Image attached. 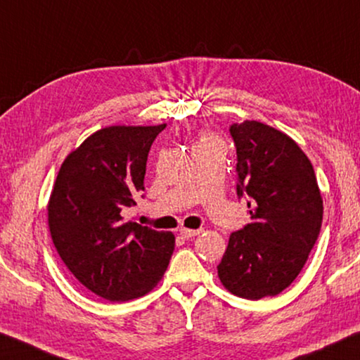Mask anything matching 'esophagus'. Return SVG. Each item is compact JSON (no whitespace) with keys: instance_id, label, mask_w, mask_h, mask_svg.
Wrapping results in <instances>:
<instances>
[{"instance_id":"obj_1","label":"esophagus","mask_w":360,"mask_h":360,"mask_svg":"<svg viewBox=\"0 0 360 360\" xmlns=\"http://www.w3.org/2000/svg\"><path fill=\"white\" fill-rule=\"evenodd\" d=\"M201 229H198V230H190V229H181L180 230V235L184 236V238H186V240H190V238H193V236H196V235H199L201 233Z\"/></svg>"}]
</instances>
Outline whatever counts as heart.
<instances>
[{"label": "heart", "instance_id": "1", "mask_svg": "<svg viewBox=\"0 0 360 360\" xmlns=\"http://www.w3.org/2000/svg\"><path fill=\"white\" fill-rule=\"evenodd\" d=\"M212 141H215V140L211 136H201V140L198 141V145H202V143H212Z\"/></svg>", "mask_w": 360, "mask_h": 360}]
</instances>
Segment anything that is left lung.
Wrapping results in <instances>:
<instances>
[{
  "label": "left lung",
  "instance_id": "1",
  "mask_svg": "<svg viewBox=\"0 0 360 360\" xmlns=\"http://www.w3.org/2000/svg\"><path fill=\"white\" fill-rule=\"evenodd\" d=\"M236 148V195L251 222L230 235L217 265L226 290L245 300L275 296L295 281L317 241L323 201L302 149L256 120L230 125Z\"/></svg>",
  "mask_w": 360,
  "mask_h": 360
}]
</instances>
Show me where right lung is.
Here are the masks:
<instances>
[{"label": "right lung", "instance_id": "obj_1", "mask_svg": "<svg viewBox=\"0 0 360 360\" xmlns=\"http://www.w3.org/2000/svg\"><path fill=\"white\" fill-rule=\"evenodd\" d=\"M164 129L98 130L65 158L54 181L48 225L56 251L86 290L108 301L145 296L172 257V231L125 222L122 214L145 190L148 153Z\"/></svg>", "mask_w": 360, "mask_h": 360}]
</instances>
